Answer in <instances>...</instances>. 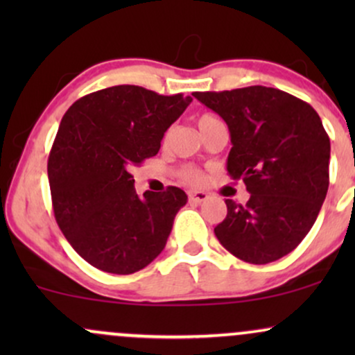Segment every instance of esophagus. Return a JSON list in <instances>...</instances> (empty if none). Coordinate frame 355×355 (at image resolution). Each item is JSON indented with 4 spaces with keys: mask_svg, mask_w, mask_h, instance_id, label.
Returning <instances> with one entry per match:
<instances>
[{
    "mask_svg": "<svg viewBox=\"0 0 355 355\" xmlns=\"http://www.w3.org/2000/svg\"><path fill=\"white\" fill-rule=\"evenodd\" d=\"M209 198L205 191H189V200L191 203H203Z\"/></svg>",
    "mask_w": 355,
    "mask_h": 355,
    "instance_id": "esophagus-1",
    "label": "esophagus"
}]
</instances>
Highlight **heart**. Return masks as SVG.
I'll return each mask as SVG.
<instances>
[{
  "label": "heart",
  "mask_w": 355,
  "mask_h": 355,
  "mask_svg": "<svg viewBox=\"0 0 355 355\" xmlns=\"http://www.w3.org/2000/svg\"><path fill=\"white\" fill-rule=\"evenodd\" d=\"M217 120H218L217 116L210 115V113H203V115L197 118L198 128H200V132H202V130H205L207 126L215 123ZM182 175H183V178H185V180L189 183H200V180H202V173L198 172V170H195V168H185V170H183Z\"/></svg>",
  "instance_id": "b5f03b06"
}]
</instances>
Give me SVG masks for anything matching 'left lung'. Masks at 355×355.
Segmentation results:
<instances>
[{
  "label": "left lung",
  "instance_id": "8db88e82",
  "mask_svg": "<svg viewBox=\"0 0 355 355\" xmlns=\"http://www.w3.org/2000/svg\"><path fill=\"white\" fill-rule=\"evenodd\" d=\"M225 120L232 148L227 172L243 180L245 205L225 200L215 235L248 263L291 254L312 229L329 189L331 140L311 105L277 88L195 92Z\"/></svg>",
  "mask_w": 355,
  "mask_h": 355
}]
</instances>
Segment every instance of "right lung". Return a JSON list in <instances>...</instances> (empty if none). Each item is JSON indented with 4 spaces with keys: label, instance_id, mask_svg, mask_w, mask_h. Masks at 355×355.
Segmentation results:
<instances>
[{
    "label": "right lung",
    "instance_id": "add662e5",
    "mask_svg": "<svg viewBox=\"0 0 355 355\" xmlns=\"http://www.w3.org/2000/svg\"><path fill=\"white\" fill-rule=\"evenodd\" d=\"M190 96L118 85L76 100L61 120L48 158L53 211L70 245L89 266L128 275L165 248L178 187L138 197L130 170L155 157Z\"/></svg>",
    "mask_w": 355,
    "mask_h": 355
}]
</instances>
